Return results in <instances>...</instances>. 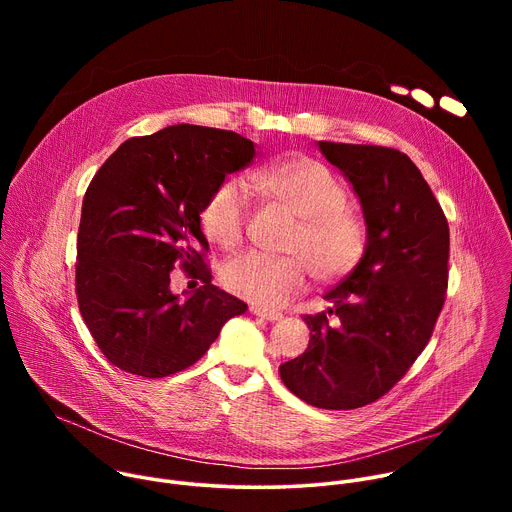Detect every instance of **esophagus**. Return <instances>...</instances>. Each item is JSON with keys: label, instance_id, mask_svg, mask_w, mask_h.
I'll use <instances>...</instances> for the list:
<instances>
[{"label": "esophagus", "instance_id": "34e87169", "mask_svg": "<svg viewBox=\"0 0 512 512\" xmlns=\"http://www.w3.org/2000/svg\"><path fill=\"white\" fill-rule=\"evenodd\" d=\"M249 312H251L253 316H259V318L269 320V322H277V320H281V314H279V312H273V310H267V308H261V306H251V308H249Z\"/></svg>", "mask_w": 512, "mask_h": 512}]
</instances>
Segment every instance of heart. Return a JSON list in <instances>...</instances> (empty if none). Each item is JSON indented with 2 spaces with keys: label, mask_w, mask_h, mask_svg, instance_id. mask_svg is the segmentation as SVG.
I'll list each match as a JSON object with an SVG mask.
<instances>
[{
  "label": "heart",
  "mask_w": 512,
  "mask_h": 512,
  "mask_svg": "<svg viewBox=\"0 0 512 512\" xmlns=\"http://www.w3.org/2000/svg\"><path fill=\"white\" fill-rule=\"evenodd\" d=\"M251 186L294 212L300 221L291 233L289 257L249 251L221 269V283L231 294L261 308H279L308 283L310 267L330 281L350 273L364 253L367 231L360 216L346 206V190L330 168L296 156L269 162L251 174ZM249 190L239 178H227L208 196L200 225L218 247H235L245 231Z\"/></svg>",
  "instance_id": "1"
}]
</instances>
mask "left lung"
I'll use <instances>...</instances> for the list:
<instances>
[{
  "instance_id": "left-lung-1",
  "label": "left lung",
  "mask_w": 512,
  "mask_h": 512,
  "mask_svg": "<svg viewBox=\"0 0 512 512\" xmlns=\"http://www.w3.org/2000/svg\"><path fill=\"white\" fill-rule=\"evenodd\" d=\"M356 194L367 245L304 316L310 344L279 367L285 387L320 409H356L383 397L425 348L448 289L450 229L419 168L381 145L318 141ZM337 316L336 323L329 316Z\"/></svg>"
}]
</instances>
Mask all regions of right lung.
Listing matches in <instances>:
<instances>
[{"label": "right lung", "mask_w": 512, "mask_h": 512, "mask_svg": "<svg viewBox=\"0 0 512 512\" xmlns=\"http://www.w3.org/2000/svg\"><path fill=\"white\" fill-rule=\"evenodd\" d=\"M255 143L235 131L172 125L131 137L91 180L77 241V298L97 346L117 369L160 379L188 369L247 304L210 283L200 212ZM182 262L203 281L174 295Z\"/></svg>", "instance_id": "add662e5"}]
</instances>
